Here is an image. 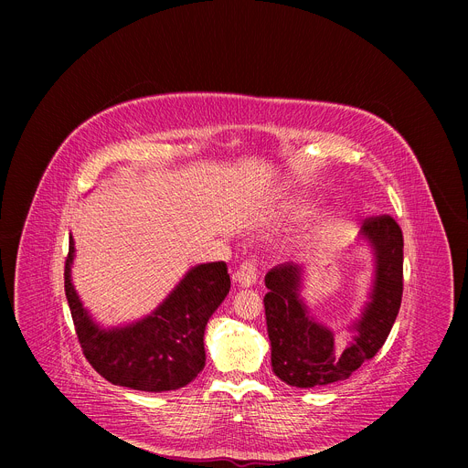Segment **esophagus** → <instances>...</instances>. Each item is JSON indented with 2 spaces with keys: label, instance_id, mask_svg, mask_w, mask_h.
<instances>
[{
  "label": "esophagus",
  "instance_id": "obj_1",
  "mask_svg": "<svg viewBox=\"0 0 468 468\" xmlns=\"http://www.w3.org/2000/svg\"><path fill=\"white\" fill-rule=\"evenodd\" d=\"M256 271H258L256 261L254 260H247V261H242L239 265V269L235 271V275H233V281L239 282L244 288H249V286H252L256 282Z\"/></svg>",
  "mask_w": 468,
  "mask_h": 468
}]
</instances>
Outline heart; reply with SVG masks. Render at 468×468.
Here are the masks:
<instances>
[{
	"mask_svg": "<svg viewBox=\"0 0 468 468\" xmlns=\"http://www.w3.org/2000/svg\"><path fill=\"white\" fill-rule=\"evenodd\" d=\"M309 210V207L307 205H300V207H296V214H305Z\"/></svg>",
	"mask_w": 468,
	"mask_h": 468,
	"instance_id": "b5f03b06",
	"label": "heart"
}]
</instances>
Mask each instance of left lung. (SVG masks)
Masks as SVG:
<instances>
[{
  "label": "left lung",
  "mask_w": 468,
  "mask_h": 468,
  "mask_svg": "<svg viewBox=\"0 0 468 468\" xmlns=\"http://www.w3.org/2000/svg\"><path fill=\"white\" fill-rule=\"evenodd\" d=\"M360 235L376 254V279L362 316L353 324V341L337 347L334 334L314 323L300 300L302 267L281 263L265 275L263 298L271 366L277 378L300 388L323 387L349 379L378 355L387 341L402 303L404 237L390 216L366 218Z\"/></svg>",
  "instance_id": "1"
}]
</instances>
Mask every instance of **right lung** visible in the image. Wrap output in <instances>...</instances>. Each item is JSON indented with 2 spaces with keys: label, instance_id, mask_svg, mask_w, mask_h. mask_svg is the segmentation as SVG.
<instances>
[{
  "label": "right lung",
  "instance_id": "right-lung-1",
  "mask_svg": "<svg viewBox=\"0 0 468 468\" xmlns=\"http://www.w3.org/2000/svg\"><path fill=\"white\" fill-rule=\"evenodd\" d=\"M73 239L64 267V290L73 326L89 364L113 385L145 392L175 390L191 383L205 367V328L231 288L226 261L189 269L168 298L142 321L104 330L92 323L73 290L69 267Z\"/></svg>",
  "mask_w": 468,
  "mask_h": 468
}]
</instances>
